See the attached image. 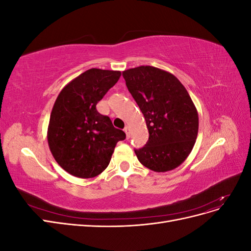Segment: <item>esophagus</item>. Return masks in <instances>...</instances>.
I'll return each mask as SVG.
<instances>
[{
    "label": "esophagus",
    "instance_id": "34e87169",
    "mask_svg": "<svg viewBox=\"0 0 251 251\" xmlns=\"http://www.w3.org/2000/svg\"><path fill=\"white\" fill-rule=\"evenodd\" d=\"M125 132H126V138H130V136H131V130H130V127L126 126V127H125Z\"/></svg>",
    "mask_w": 251,
    "mask_h": 251
}]
</instances>
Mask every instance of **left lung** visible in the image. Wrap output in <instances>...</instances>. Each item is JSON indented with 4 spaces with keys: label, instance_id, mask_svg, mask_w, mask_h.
Returning <instances> with one entry per match:
<instances>
[{
    "label": "left lung",
    "instance_id": "8db88e82",
    "mask_svg": "<svg viewBox=\"0 0 251 251\" xmlns=\"http://www.w3.org/2000/svg\"><path fill=\"white\" fill-rule=\"evenodd\" d=\"M123 76L150 134L146 146L135 150L138 160L158 173L176 169L192 151L198 135V112L191 96L176 76L155 67L133 68Z\"/></svg>",
    "mask_w": 251,
    "mask_h": 251
}]
</instances>
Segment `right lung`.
<instances>
[{
    "label": "right lung",
    "mask_w": 251,
    "mask_h": 251,
    "mask_svg": "<svg viewBox=\"0 0 251 251\" xmlns=\"http://www.w3.org/2000/svg\"><path fill=\"white\" fill-rule=\"evenodd\" d=\"M120 71L92 68L60 91L48 126V144L56 162L78 178H93L110 163L116 143L126 133L96 110L115 85Z\"/></svg>",
    "instance_id": "1"
}]
</instances>
